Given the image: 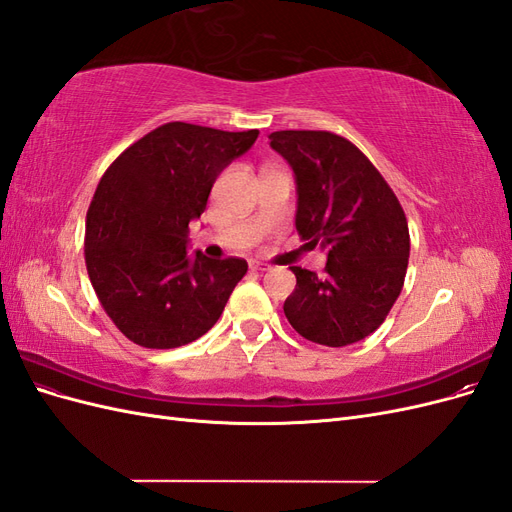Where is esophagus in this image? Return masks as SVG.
<instances>
[{"label": "esophagus", "instance_id": "1", "mask_svg": "<svg viewBox=\"0 0 512 512\" xmlns=\"http://www.w3.org/2000/svg\"><path fill=\"white\" fill-rule=\"evenodd\" d=\"M250 269H252V271H258V273H265V271H271V265H265V262L252 260V262H250Z\"/></svg>", "mask_w": 512, "mask_h": 512}]
</instances>
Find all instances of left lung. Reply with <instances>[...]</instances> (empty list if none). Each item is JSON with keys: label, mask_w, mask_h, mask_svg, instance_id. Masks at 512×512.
<instances>
[{"label": "left lung", "mask_w": 512, "mask_h": 512, "mask_svg": "<svg viewBox=\"0 0 512 512\" xmlns=\"http://www.w3.org/2000/svg\"><path fill=\"white\" fill-rule=\"evenodd\" d=\"M271 147L297 179V232L327 252V267H292L284 303L292 329L320 346L361 342L404 288L410 232L391 185L348 138L327 130L273 132Z\"/></svg>", "instance_id": "left-lung-1"}]
</instances>
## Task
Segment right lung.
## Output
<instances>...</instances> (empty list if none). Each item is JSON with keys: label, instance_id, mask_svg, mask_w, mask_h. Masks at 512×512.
Masks as SVG:
<instances>
[{"label": "right lung", "instance_id": "obj_1", "mask_svg": "<svg viewBox=\"0 0 512 512\" xmlns=\"http://www.w3.org/2000/svg\"><path fill=\"white\" fill-rule=\"evenodd\" d=\"M258 130L224 132L170 121L106 168L85 224V265L104 312L130 342L179 348L205 335L247 273L243 258L188 256L222 170Z\"/></svg>", "mask_w": 512, "mask_h": 512}]
</instances>
